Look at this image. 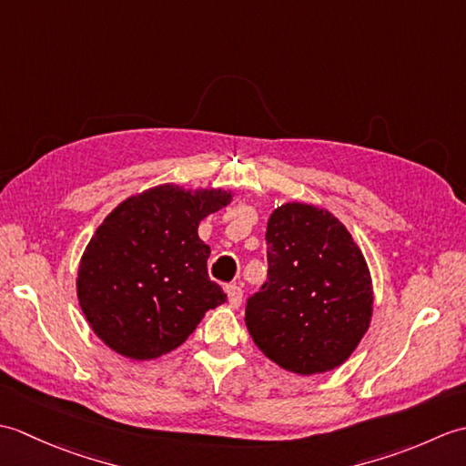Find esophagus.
I'll list each match as a JSON object with an SVG mask.
<instances>
[{"mask_svg": "<svg viewBox=\"0 0 466 466\" xmlns=\"http://www.w3.org/2000/svg\"><path fill=\"white\" fill-rule=\"evenodd\" d=\"M226 294H228V300H230V306L232 309H238V306L242 304V289L240 284H228L226 286Z\"/></svg>", "mask_w": 466, "mask_h": 466, "instance_id": "34e87169", "label": "esophagus"}]
</instances>
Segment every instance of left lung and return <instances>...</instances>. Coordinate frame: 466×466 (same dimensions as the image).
I'll return each mask as SVG.
<instances>
[{
	"mask_svg": "<svg viewBox=\"0 0 466 466\" xmlns=\"http://www.w3.org/2000/svg\"><path fill=\"white\" fill-rule=\"evenodd\" d=\"M268 280L246 304L254 344L280 369L310 376L350 359L372 319V279L359 244L326 208L286 202L266 226Z\"/></svg>",
	"mask_w": 466,
	"mask_h": 466,
	"instance_id": "1",
	"label": "left lung"
}]
</instances>
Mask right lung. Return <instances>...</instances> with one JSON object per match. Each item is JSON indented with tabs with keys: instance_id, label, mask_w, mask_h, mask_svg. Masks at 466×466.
Here are the masks:
<instances>
[{
	"instance_id": "right-lung-1",
	"label": "right lung",
	"mask_w": 466,
	"mask_h": 466,
	"mask_svg": "<svg viewBox=\"0 0 466 466\" xmlns=\"http://www.w3.org/2000/svg\"><path fill=\"white\" fill-rule=\"evenodd\" d=\"M222 187L160 184L117 204L77 268V302L97 339L132 360L172 352L208 310L226 302L208 279L210 246L198 226L232 202Z\"/></svg>"
}]
</instances>
